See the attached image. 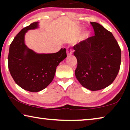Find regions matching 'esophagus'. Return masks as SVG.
<instances>
[{"label":"esophagus","mask_w":130,"mask_h":130,"mask_svg":"<svg viewBox=\"0 0 130 130\" xmlns=\"http://www.w3.org/2000/svg\"><path fill=\"white\" fill-rule=\"evenodd\" d=\"M72 53H73V51L71 49L70 47H68L67 48V56H70V55L72 54Z\"/></svg>","instance_id":"34e87169"}]
</instances>
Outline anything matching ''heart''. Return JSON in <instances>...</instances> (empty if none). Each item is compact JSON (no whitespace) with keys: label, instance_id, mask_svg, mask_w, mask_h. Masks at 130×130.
Segmentation results:
<instances>
[{"label":"heart","instance_id":"obj_1","mask_svg":"<svg viewBox=\"0 0 130 130\" xmlns=\"http://www.w3.org/2000/svg\"><path fill=\"white\" fill-rule=\"evenodd\" d=\"M84 35H85V37H86V36H87V35H88V34H87V33H85V34H84Z\"/></svg>","mask_w":130,"mask_h":130}]
</instances>
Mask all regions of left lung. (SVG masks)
Here are the masks:
<instances>
[{
	"label": "left lung",
	"mask_w": 130,
	"mask_h": 130,
	"mask_svg": "<svg viewBox=\"0 0 130 130\" xmlns=\"http://www.w3.org/2000/svg\"><path fill=\"white\" fill-rule=\"evenodd\" d=\"M95 35L73 47L77 58L76 77L90 90H99L113 82L121 65V49L111 32L98 23L90 22Z\"/></svg>",
	"instance_id": "8db88e82"
}]
</instances>
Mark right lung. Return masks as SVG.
Here are the masks:
<instances>
[{"label": "right lung", "instance_id": "right-lung-1", "mask_svg": "<svg viewBox=\"0 0 130 130\" xmlns=\"http://www.w3.org/2000/svg\"><path fill=\"white\" fill-rule=\"evenodd\" d=\"M38 28V22L23 28L10 44L8 68L17 84L24 90L37 92L48 86L54 79L56 67L67 57L66 50L57 53L38 54L27 47L25 35L28 30Z\"/></svg>", "mask_w": 130, "mask_h": 130}]
</instances>
